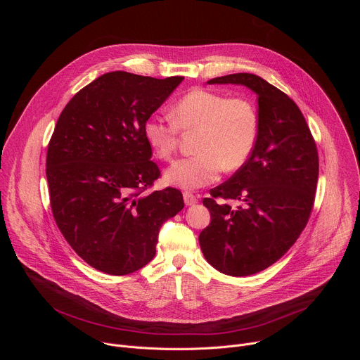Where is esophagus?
Segmentation results:
<instances>
[{
    "label": "esophagus",
    "mask_w": 360,
    "mask_h": 360,
    "mask_svg": "<svg viewBox=\"0 0 360 360\" xmlns=\"http://www.w3.org/2000/svg\"><path fill=\"white\" fill-rule=\"evenodd\" d=\"M184 200H185V205H188V207H191V205H195L198 202V198L189 192V191H185L184 192Z\"/></svg>",
    "instance_id": "1"
}]
</instances>
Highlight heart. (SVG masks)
Returning a JSON list of instances; mask_svg holds the SVG:
<instances>
[{
	"instance_id": "b5f03b06",
	"label": "heart",
	"mask_w": 360,
	"mask_h": 360,
	"mask_svg": "<svg viewBox=\"0 0 360 360\" xmlns=\"http://www.w3.org/2000/svg\"><path fill=\"white\" fill-rule=\"evenodd\" d=\"M172 120L149 117L143 136L155 155L171 161L179 143L181 131L198 129V153L174 162L165 172L169 185L199 189L219 179L226 168L239 169L252 155L259 138V114L246 98L193 88L171 107Z\"/></svg>"
}]
</instances>
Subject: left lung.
I'll list each match as a JSON object with an SVG mask.
<instances>
[{"label":"left lung","mask_w":360,"mask_h":360,"mask_svg":"<svg viewBox=\"0 0 360 360\" xmlns=\"http://www.w3.org/2000/svg\"><path fill=\"white\" fill-rule=\"evenodd\" d=\"M208 84L245 85L258 95V143L249 160L203 199L212 219L199 233L210 265L229 276H249L281 259L309 221L318 148L295 101L264 78L240 72ZM218 198L243 203L233 210Z\"/></svg>","instance_id":"left-lung-1"}]
</instances>
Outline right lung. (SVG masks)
Listing matches in <instances>:
<instances>
[{"instance_id":"1","label":"right lung","mask_w":360,"mask_h":360,"mask_svg":"<svg viewBox=\"0 0 360 360\" xmlns=\"http://www.w3.org/2000/svg\"><path fill=\"white\" fill-rule=\"evenodd\" d=\"M184 77H98L63 110L46 150L51 211L89 266L122 276L155 256L161 225L184 208L179 189L145 193L161 176L145 121Z\"/></svg>"}]
</instances>
